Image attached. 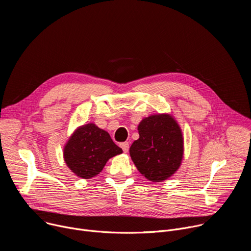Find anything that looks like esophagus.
Masks as SVG:
<instances>
[{
	"mask_svg": "<svg viewBox=\"0 0 251 251\" xmlns=\"http://www.w3.org/2000/svg\"><path fill=\"white\" fill-rule=\"evenodd\" d=\"M120 147L122 148L123 152L124 153H127L128 150H129V143L128 142H124V143H121L120 144Z\"/></svg>",
	"mask_w": 251,
	"mask_h": 251,
	"instance_id": "34e87169",
	"label": "esophagus"
}]
</instances>
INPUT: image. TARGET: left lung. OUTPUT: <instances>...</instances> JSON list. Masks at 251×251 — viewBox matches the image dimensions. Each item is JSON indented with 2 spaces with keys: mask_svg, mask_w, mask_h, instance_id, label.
<instances>
[{
  "mask_svg": "<svg viewBox=\"0 0 251 251\" xmlns=\"http://www.w3.org/2000/svg\"><path fill=\"white\" fill-rule=\"evenodd\" d=\"M139 139L130 147L137 170L147 180H168L181 167L184 158V137L176 120L168 113L153 114L138 125Z\"/></svg>",
  "mask_w": 251,
  "mask_h": 251,
  "instance_id": "obj_1",
  "label": "left lung"
}]
</instances>
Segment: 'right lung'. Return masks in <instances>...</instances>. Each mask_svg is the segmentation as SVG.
<instances>
[{"label":"right lung","instance_id":"obj_1","mask_svg":"<svg viewBox=\"0 0 251 251\" xmlns=\"http://www.w3.org/2000/svg\"><path fill=\"white\" fill-rule=\"evenodd\" d=\"M123 151L112 141L109 133L94 123L77 127L63 147L66 166L81 178L97 176L110 158Z\"/></svg>","mask_w":251,"mask_h":251}]
</instances>
